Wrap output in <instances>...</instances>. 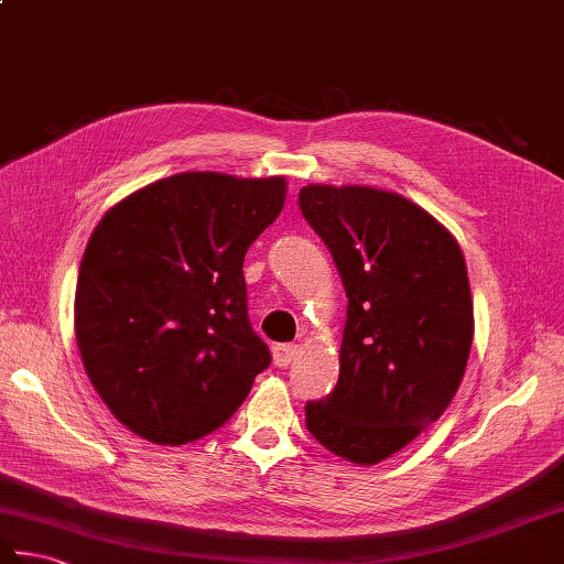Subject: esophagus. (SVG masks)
I'll use <instances>...</instances> for the list:
<instances>
[{
  "label": "esophagus",
  "instance_id": "34e87169",
  "mask_svg": "<svg viewBox=\"0 0 564 564\" xmlns=\"http://www.w3.org/2000/svg\"><path fill=\"white\" fill-rule=\"evenodd\" d=\"M297 357V345H275L273 347V364L279 369H285Z\"/></svg>",
  "mask_w": 564,
  "mask_h": 564
}]
</instances>
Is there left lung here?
<instances>
[{"instance_id": "obj_1", "label": "left lung", "mask_w": 564, "mask_h": 564, "mask_svg": "<svg viewBox=\"0 0 564 564\" xmlns=\"http://www.w3.org/2000/svg\"><path fill=\"white\" fill-rule=\"evenodd\" d=\"M297 205L347 293L339 379L305 427L355 465L395 455L445 413L465 377L474 313L455 237L423 207L364 185H307Z\"/></svg>"}]
</instances>
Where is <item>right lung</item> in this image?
Instances as JSON below:
<instances>
[{"label":"right lung","instance_id":"obj_1","mask_svg":"<svg viewBox=\"0 0 564 564\" xmlns=\"http://www.w3.org/2000/svg\"><path fill=\"white\" fill-rule=\"evenodd\" d=\"M283 200V178L178 173L99 219L77 275L75 335L99 399L131 433L195 443L271 364L241 269Z\"/></svg>","mask_w":564,"mask_h":564}]
</instances>
